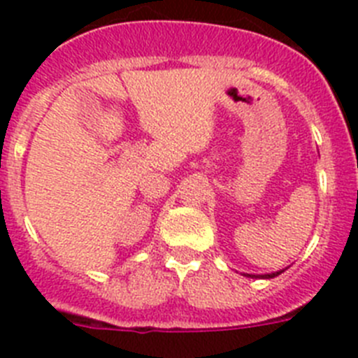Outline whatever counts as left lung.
Returning a JSON list of instances; mask_svg holds the SVG:
<instances>
[{"label":"left lung","instance_id":"left-lung-1","mask_svg":"<svg viewBox=\"0 0 358 358\" xmlns=\"http://www.w3.org/2000/svg\"><path fill=\"white\" fill-rule=\"evenodd\" d=\"M278 274H281V271L280 273H273V274H264V276H251V274H248L249 278H274V276H278Z\"/></svg>","mask_w":358,"mask_h":358}]
</instances>
